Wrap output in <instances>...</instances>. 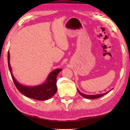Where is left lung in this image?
I'll use <instances>...</instances> for the list:
<instances>
[{"mask_svg":"<svg viewBox=\"0 0 130 130\" xmlns=\"http://www.w3.org/2000/svg\"><path fill=\"white\" fill-rule=\"evenodd\" d=\"M112 89H112L111 90H112ZM111 90H109L108 92H107V93H105L104 94H95V95H87V94H83V93H82L81 92H80V90H79L78 89V92H79V93L82 96H83V97H84L85 98H87V99H96V98H100V97H101V96H103L104 95L106 94H107L109 92H110V91H111Z\"/></svg>","mask_w":130,"mask_h":130,"instance_id":"obj_1","label":"left lung"}]
</instances>
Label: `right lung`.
<instances>
[{
	"label": "right lung",
	"instance_id": "add662e5",
	"mask_svg": "<svg viewBox=\"0 0 130 130\" xmlns=\"http://www.w3.org/2000/svg\"><path fill=\"white\" fill-rule=\"evenodd\" d=\"M8 62L11 76L16 88L27 97L39 101H45L48 100L56 93V78L58 74L62 70L61 69H57L51 71L47 78L46 82L43 84L29 87L19 83L14 77L10 64V54L9 51L8 52Z\"/></svg>",
	"mask_w": 130,
	"mask_h": 130
}]
</instances>
